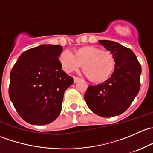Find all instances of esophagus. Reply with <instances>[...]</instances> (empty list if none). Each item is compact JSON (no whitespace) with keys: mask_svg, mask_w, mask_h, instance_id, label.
I'll return each instance as SVG.
<instances>
[{"mask_svg":"<svg viewBox=\"0 0 153 153\" xmlns=\"http://www.w3.org/2000/svg\"><path fill=\"white\" fill-rule=\"evenodd\" d=\"M78 81H80V78H78V77H73V81H74V83L78 82Z\"/></svg>","mask_w":153,"mask_h":153,"instance_id":"34e87169","label":"esophagus"}]
</instances>
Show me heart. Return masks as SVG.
<instances>
[{
	"mask_svg": "<svg viewBox=\"0 0 153 153\" xmlns=\"http://www.w3.org/2000/svg\"><path fill=\"white\" fill-rule=\"evenodd\" d=\"M60 64L66 72L78 70L83 64V70L92 82L106 81L113 73L115 61L109 52L92 46L78 48L71 53L63 51L58 57Z\"/></svg>",
	"mask_w": 153,
	"mask_h": 153,
	"instance_id": "b5f03b06",
	"label": "heart"
}]
</instances>
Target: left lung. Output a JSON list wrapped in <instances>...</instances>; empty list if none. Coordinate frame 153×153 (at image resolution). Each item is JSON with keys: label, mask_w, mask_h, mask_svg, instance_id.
I'll return each mask as SVG.
<instances>
[{"label": "left lung", "mask_w": 153, "mask_h": 153, "mask_svg": "<svg viewBox=\"0 0 153 153\" xmlns=\"http://www.w3.org/2000/svg\"><path fill=\"white\" fill-rule=\"evenodd\" d=\"M98 43L113 55L115 69L105 82L89 86L84 99L92 112L109 118L124 113L138 95L141 67L129 48L107 40H101Z\"/></svg>", "instance_id": "obj_1"}]
</instances>
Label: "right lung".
Listing matches in <instances>:
<instances>
[{
	"instance_id": "right-lung-1",
	"label": "right lung",
	"mask_w": 153,
	"mask_h": 153,
	"mask_svg": "<svg viewBox=\"0 0 153 153\" xmlns=\"http://www.w3.org/2000/svg\"><path fill=\"white\" fill-rule=\"evenodd\" d=\"M60 45L42 44L23 52L10 72L9 95L20 116L34 125L55 121L73 78L61 69Z\"/></svg>"
}]
</instances>
